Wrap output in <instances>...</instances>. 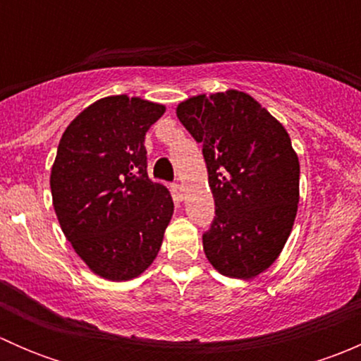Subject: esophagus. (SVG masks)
<instances>
[{"mask_svg":"<svg viewBox=\"0 0 361 361\" xmlns=\"http://www.w3.org/2000/svg\"><path fill=\"white\" fill-rule=\"evenodd\" d=\"M171 190H173L174 197H176L178 201H181V199H183V187H181L180 183H173V185H171Z\"/></svg>","mask_w":361,"mask_h":361,"instance_id":"esophagus-1","label":"esophagus"}]
</instances>
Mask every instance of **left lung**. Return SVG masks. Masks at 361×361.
I'll return each mask as SVG.
<instances>
[{
	"mask_svg": "<svg viewBox=\"0 0 361 361\" xmlns=\"http://www.w3.org/2000/svg\"><path fill=\"white\" fill-rule=\"evenodd\" d=\"M176 115L202 145L214 197L204 253L224 276L255 278L281 253L297 214L300 166L288 133L239 90L190 97Z\"/></svg>",
	"mask_w": 361,
	"mask_h": 361,
	"instance_id": "8db88e82",
	"label": "left lung"
}]
</instances>
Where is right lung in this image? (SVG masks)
Instances as JSON below:
<instances>
[{
	"label": "right lung",
	"mask_w": 361,
	"mask_h": 361,
	"mask_svg": "<svg viewBox=\"0 0 361 361\" xmlns=\"http://www.w3.org/2000/svg\"><path fill=\"white\" fill-rule=\"evenodd\" d=\"M166 108L140 97L96 101L68 126L50 174L68 241L97 276L127 281L157 257L174 204L147 171L145 134Z\"/></svg>",
	"instance_id": "obj_1"
}]
</instances>
